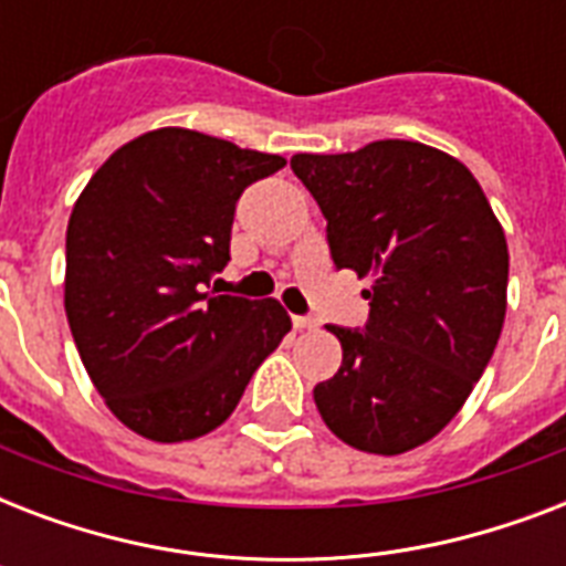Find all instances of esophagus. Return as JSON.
<instances>
[{"label":"esophagus","instance_id":"obj_1","mask_svg":"<svg viewBox=\"0 0 566 566\" xmlns=\"http://www.w3.org/2000/svg\"><path fill=\"white\" fill-rule=\"evenodd\" d=\"M293 326L300 328V332H311V328H317L319 323L314 317H302L300 314V317H293Z\"/></svg>","mask_w":566,"mask_h":566}]
</instances>
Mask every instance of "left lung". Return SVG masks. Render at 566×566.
<instances>
[{
	"label": "left lung",
	"mask_w": 566,
	"mask_h": 566,
	"mask_svg": "<svg viewBox=\"0 0 566 566\" xmlns=\"http://www.w3.org/2000/svg\"><path fill=\"white\" fill-rule=\"evenodd\" d=\"M337 270L370 279L364 328L326 326L344 364L314 387L323 420L361 452L399 455L447 426L500 340L509 247L473 172L413 140L293 155Z\"/></svg>",
	"instance_id": "left-lung-1"
}]
</instances>
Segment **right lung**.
I'll return each mask as SVG.
<instances>
[{"label":"right lung","mask_w":566,"mask_h":566,"mask_svg":"<svg viewBox=\"0 0 566 566\" xmlns=\"http://www.w3.org/2000/svg\"><path fill=\"white\" fill-rule=\"evenodd\" d=\"M282 167V155L158 128L111 155L78 196L66 319L87 376L137 434L179 443L217 429L291 332L275 300L208 291L231 261L240 193Z\"/></svg>","instance_id":"add662e5"}]
</instances>
